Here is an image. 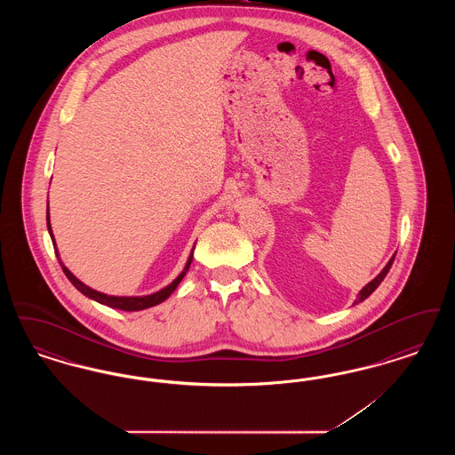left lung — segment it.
Instances as JSON below:
<instances>
[{
	"label": "left lung",
	"instance_id": "8db88e82",
	"mask_svg": "<svg viewBox=\"0 0 455 455\" xmlns=\"http://www.w3.org/2000/svg\"><path fill=\"white\" fill-rule=\"evenodd\" d=\"M394 258H395V254H394V256L390 258L389 262L386 264V267H384V269H382V271H380V273H379V275H377V276H375V278H373L371 282L367 283V284H365V286H363V288H362V290L358 291V295H356V300H355V303H353V305L363 302L365 299H368V297H370V295H371V293H373V291H375V290L379 288V284L384 282V278L387 276L390 266H392V262H394Z\"/></svg>",
	"mask_w": 455,
	"mask_h": 455
}]
</instances>
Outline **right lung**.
Listing matches in <instances>:
<instances>
[{
  "instance_id": "add662e5",
  "label": "right lung",
  "mask_w": 455,
  "mask_h": 455,
  "mask_svg": "<svg viewBox=\"0 0 455 455\" xmlns=\"http://www.w3.org/2000/svg\"><path fill=\"white\" fill-rule=\"evenodd\" d=\"M45 220H47V232H49L51 240H52L56 258L60 260V266L63 267V273H65L66 278L71 282V284H73L80 293H84L90 300H95V302L102 303V305H108L110 308H119V310H126V312H138V310H145V308H150V307H155V305H158V303L165 302V300L172 295L173 291H175V288L179 286V283L182 282V278L186 276V273L189 271V266H191V262H193V252H195L196 243L193 245V249H191V254H189V258L186 260V266H184V269L180 271V275H179L171 284H167L165 288H162V290H158V291H155V293H150V295H138V297L108 295V293L97 291V290L87 286L85 283L80 282V280L66 267L65 264H63V260L60 258V251H58V247H56V240H54V235H52V228H51L49 201H47V217H45Z\"/></svg>"
}]
</instances>
